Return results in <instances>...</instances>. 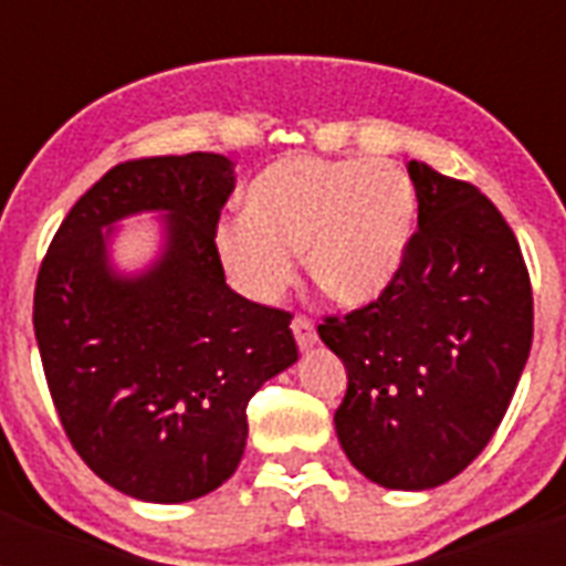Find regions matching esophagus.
<instances>
[{
  "mask_svg": "<svg viewBox=\"0 0 566 566\" xmlns=\"http://www.w3.org/2000/svg\"><path fill=\"white\" fill-rule=\"evenodd\" d=\"M293 337H296L302 353H308L317 344V328H314V323L308 317H296L293 319Z\"/></svg>",
  "mask_w": 566,
  "mask_h": 566,
  "instance_id": "obj_1",
  "label": "esophagus"
}]
</instances>
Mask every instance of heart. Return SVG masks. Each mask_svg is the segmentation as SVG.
<instances>
[{"mask_svg": "<svg viewBox=\"0 0 566 566\" xmlns=\"http://www.w3.org/2000/svg\"><path fill=\"white\" fill-rule=\"evenodd\" d=\"M247 213L222 217L213 252L243 296L275 302L305 252L311 282L346 308L376 302L394 284L417 226V193L390 161L291 155L243 193Z\"/></svg>", "mask_w": 566, "mask_h": 566, "instance_id": "1", "label": "heart"}]
</instances>
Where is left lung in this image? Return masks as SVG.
Instances as JSON below:
<instances>
[{
  "label": "left lung",
  "mask_w": 566,
  "mask_h": 566,
  "mask_svg": "<svg viewBox=\"0 0 566 566\" xmlns=\"http://www.w3.org/2000/svg\"><path fill=\"white\" fill-rule=\"evenodd\" d=\"M417 234L394 284L317 326L349 385L337 440L358 473L429 491L473 461L509 411L532 349V284L496 205L426 161L408 164Z\"/></svg>",
  "instance_id": "left-lung-1"
}]
</instances>
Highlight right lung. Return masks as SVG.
I'll return each mask as SVG.
<instances>
[{
    "label": "right lung",
    "mask_w": 566,
    "mask_h": 566,
    "mask_svg": "<svg viewBox=\"0 0 566 566\" xmlns=\"http://www.w3.org/2000/svg\"><path fill=\"white\" fill-rule=\"evenodd\" d=\"M226 155L117 164L66 213L34 287V337L61 426L102 482L144 502L199 500L238 470L247 405L300 353L291 314L226 284L213 229ZM163 213L159 255L113 266L116 226Z\"/></svg>",
    "instance_id": "add662e5"
}]
</instances>
